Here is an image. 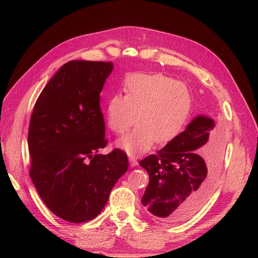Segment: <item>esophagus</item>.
<instances>
[{"label": "esophagus", "instance_id": "esophagus-1", "mask_svg": "<svg viewBox=\"0 0 258 258\" xmlns=\"http://www.w3.org/2000/svg\"><path fill=\"white\" fill-rule=\"evenodd\" d=\"M130 163H131L132 167H135V166L138 165V161L135 157H130Z\"/></svg>", "mask_w": 258, "mask_h": 258}]
</instances>
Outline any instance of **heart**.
Instances as JSON below:
<instances>
[{"label": "heart", "instance_id": "b5f03b06", "mask_svg": "<svg viewBox=\"0 0 258 258\" xmlns=\"http://www.w3.org/2000/svg\"><path fill=\"white\" fill-rule=\"evenodd\" d=\"M124 96L119 93L105 104L106 125L117 136L137 126L118 146L128 155L150 151L154 143L166 144L181 133L190 113L191 92L183 81L164 74L135 73L126 77Z\"/></svg>", "mask_w": 258, "mask_h": 258}]
</instances>
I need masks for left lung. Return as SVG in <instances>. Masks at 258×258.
<instances>
[{
	"instance_id": "obj_1",
	"label": "left lung",
	"mask_w": 258,
	"mask_h": 258,
	"mask_svg": "<svg viewBox=\"0 0 258 258\" xmlns=\"http://www.w3.org/2000/svg\"><path fill=\"white\" fill-rule=\"evenodd\" d=\"M214 130L210 118L199 116L187 128L156 155L139 164L150 175L142 204L166 222L190 218L207 202L222 164V150L209 151V135ZM220 148V147H219Z\"/></svg>"
}]
</instances>
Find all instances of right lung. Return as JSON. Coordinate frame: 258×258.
Instances as JSON below:
<instances>
[{
	"label": "right lung",
	"instance_id": "obj_1",
	"mask_svg": "<svg viewBox=\"0 0 258 258\" xmlns=\"http://www.w3.org/2000/svg\"><path fill=\"white\" fill-rule=\"evenodd\" d=\"M112 61L72 60L46 85L34 104L28 130L29 174L46 206L70 223H85L101 212L127 155L104 148L99 94Z\"/></svg>",
	"mask_w": 258,
	"mask_h": 258
}]
</instances>
